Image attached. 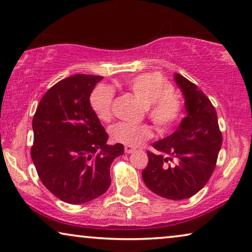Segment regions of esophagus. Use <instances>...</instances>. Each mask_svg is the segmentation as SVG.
Segmentation results:
<instances>
[{
    "mask_svg": "<svg viewBox=\"0 0 252 252\" xmlns=\"http://www.w3.org/2000/svg\"><path fill=\"white\" fill-rule=\"evenodd\" d=\"M134 151H136V148L132 147V146H127V145H126V146H125V152H126V153H127V154L133 153Z\"/></svg>",
    "mask_w": 252,
    "mask_h": 252,
    "instance_id": "obj_1",
    "label": "esophagus"
}]
</instances>
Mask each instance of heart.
<instances>
[{"instance_id":"1","label":"heart","mask_w":252,"mask_h":252,"mask_svg":"<svg viewBox=\"0 0 252 252\" xmlns=\"http://www.w3.org/2000/svg\"><path fill=\"white\" fill-rule=\"evenodd\" d=\"M127 90L145 104L148 118L158 130L166 131L177 125L183 116L184 102L164 76L158 73H143L126 77ZM114 92L111 88L99 86L90 95V106L94 115L102 122H108L113 116ZM111 138L116 143L127 146H140L153 136L152 127L145 123L120 122L109 130Z\"/></svg>"}]
</instances>
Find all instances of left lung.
Wrapping results in <instances>:
<instances>
[{
  "label": "left lung",
  "instance_id": "left-lung-1",
  "mask_svg": "<svg viewBox=\"0 0 252 252\" xmlns=\"http://www.w3.org/2000/svg\"><path fill=\"white\" fill-rule=\"evenodd\" d=\"M175 81L185 97L187 116L175 132L155 141L147 151L144 183L152 192L169 200L192 197L214 172L222 144L217 112L202 90L180 74Z\"/></svg>",
  "mask_w": 252,
  "mask_h": 252
}]
</instances>
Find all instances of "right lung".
Segmentation results:
<instances>
[{"instance_id": "add662e5", "label": "right lung", "mask_w": 252, "mask_h": 252, "mask_svg": "<svg viewBox=\"0 0 252 252\" xmlns=\"http://www.w3.org/2000/svg\"><path fill=\"white\" fill-rule=\"evenodd\" d=\"M102 76L66 77L51 87L33 118L31 157L41 182L66 203L97 198L111 185L109 168L125 153L122 144L107 145L108 134L90 106Z\"/></svg>"}]
</instances>
